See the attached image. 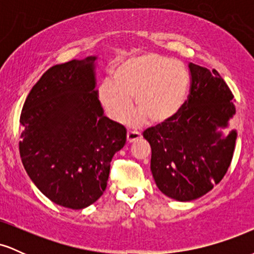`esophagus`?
Here are the masks:
<instances>
[{
  "label": "esophagus",
  "instance_id": "1",
  "mask_svg": "<svg viewBox=\"0 0 254 254\" xmlns=\"http://www.w3.org/2000/svg\"><path fill=\"white\" fill-rule=\"evenodd\" d=\"M141 137H142V135L138 132V131H127V141L129 142V143H132V142L137 141V139H139Z\"/></svg>",
  "mask_w": 254,
  "mask_h": 254
}]
</instances>
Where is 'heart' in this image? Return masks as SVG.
Here are the masks:
<instances>
[{
	"label": "heart",
	"instance_id": "obj_1",
	"mask_svg": "<svg viewBox=\"0 0 254 254\" xmlns=\"http://www.w3.org/2000/svg\"><path fill=\"white\" fill-rule=\"evenodd\" d=\"M190 75L184 63L156 54L131 57L113 72V81L99 87V99L113 121L122 122L132 109L135 98L138 112L131 124H143L148 117L165 123L176 117L185 105Z\"/></svg>",
	"mask_w": 254,
	"mask_h": 254
}]
</instances>
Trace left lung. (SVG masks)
Instances as JSON below:
<instances>
[{
    "label": "left lung",
    "mask_w": 254,
    "mask_h": 254,
    "mask_svg": "<svg viewBox=\"0 0 254 254\" xmlns=\"http://www.w3.org/2000/svg\"><path fill=\"white\" fill-rule=\"evenodd\" d=\"M191 88L182 111L151 127L150 170L162 193L179 202L204 196L222 180L234 153L237 130L224 135L235 116L229 87L215 70L189 64Z\"/></svg>",
    "instance_id": "left-lung-1"
}]
</instances>
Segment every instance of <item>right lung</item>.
<instances>
[{
    "label": "right lung",
    "instance_id": "add662e5",
    "mask_svg": "<svg viewBox=\"0 0 254 254\" xmlns=\"http://www.w3.org/2000/svg\"><path fill=\"white\" fill-rule=\"evenodd\" d=\"M97 56L54 65L26 98L20 156L44 196L80 210L103 196L112 157L127 130L104 115L95 76Z\"/></svg>",
    "mask_w": 254,
    "mask_h": 254
}]
</instances>
